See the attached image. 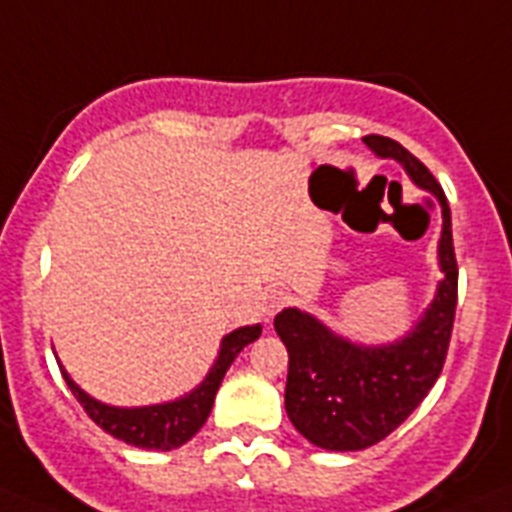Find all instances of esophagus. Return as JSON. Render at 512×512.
<instances>
[{
  "label": "esophagus",
  "mask_w": 512,
  "mask_h": 512,
  "mask_svg": "<svg viewBox=\"0 0 512 512\" xmlns=\"http://www.w3.org/2000/svg\"><path fill=\"white\" fill-rule=\"evenodd\" d=\"M287 301H290V295H287L285 290H266L264 301H261V314H264L266 322H269L277 311H282V308L287 306Z\"/></svg>",
  "instance_id": "34e87169"
}]
</instances>
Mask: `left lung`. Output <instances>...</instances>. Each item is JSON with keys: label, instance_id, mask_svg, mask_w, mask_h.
Instances as JSON below:
<instances>
[{"label": "left lung", "instance_id": "1", "mask_svg": "<svg viewBox=\"0 0 512 512\" xmlns=\"http://www.w3.org/2000/svg\"><path fill=\"white\" fill-rule=\"evenodd\" d=\"M363 143L382 159L403 164L418 188L442 206L439 269L434 301L405 337L387 345H361L337 335L301 308L274 316V329L287 348V418L316 447L350 453L382 442L429 395L447 358L458 306V261L453 248L450 206L434 175L398 141L366 135Z\"/></svg>", "mask_w": 512, "mask_h": 512}]
</instances>
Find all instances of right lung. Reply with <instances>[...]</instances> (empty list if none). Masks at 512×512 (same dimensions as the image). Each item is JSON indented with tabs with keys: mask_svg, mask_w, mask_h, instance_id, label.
Instances as JSON below:
<instances>
[{
	"mask_svg": "<svg viewBox=\"0 0 512 512\" xmlns=\"http://www.w3.org/2000/svg\"><path fill=\"white\" fill-rule=\"evenodd\" d=\"M259 335L261 324H253V327H240L222 337L219 356L204 382L198 384L193 392H188L185 398H177L172 403L141 405V408H117V405L99 403V400L80 390L62 366L59 369H62V377H65L70 392L83 405V411L91 416L96 426H101L114 439H122V442L143 447V450H175V447L185 445L206 424L211 405L217 398L219 384L225 379L230 363L238 358V353L246 348L248 342L259 340Z\"/></svg>",
	"mask_w": 512,
	"mask_h": 512,
	"instance_id": "add662e5",
	"label": "right lung"
}]
</instances>
